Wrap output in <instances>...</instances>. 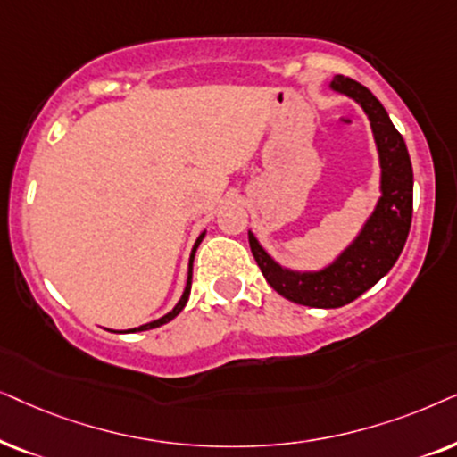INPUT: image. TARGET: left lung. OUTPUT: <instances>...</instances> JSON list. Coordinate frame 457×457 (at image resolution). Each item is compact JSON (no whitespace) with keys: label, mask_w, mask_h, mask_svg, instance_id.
<instances>
[{"label":"left lung","mask_w":457,"mask_h":457,"mask_svg":"<svg viewBox=\"0 0 457 457\" xmlns=\"http://www.w3.org/2000/svg\"><path fill=\"white\" fill-rule=\"evenodd\" d=\"M328 89L360 104L372 127L380 165V196L372 212L355 238L320 270L282 265L248 229L253 257L271 288L292 303L318 309H337L355 301L391 271L410 234L413 204L410 152L378 97L361 83L343 75L334 77Z\"/></svg>","instance_id":"left-lung-1"}]
</instances>
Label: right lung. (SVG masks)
Returning <instances> with one entry per match:
<instances>
[{
  "mask_svg": "<svg viewBox=\"0 0 457 457\" xmlns=\"http://www.w3.org/2000/svg\"><path fill=\"white\" fill-rule=\"evenodd\" d=\"M204 234H206V229H204V232H200V236H198L196 242H194V246H192V253H190V263H187V279H186V288H184V292H181V296H179L178 305H175V307H173L171 312H169V313L162 315V318H158V320H152V321H148V324H144V326H137V328H131V330H123V332H142V330H152V328H158V326L167 324V321H171L173 318H178V315L181 313V309L186 307L187 299H190V290H192V263H194V254H196V248L200 246V242H203Z\"/></svg>",
  "mask_w": 457,
  "mask_h": 457,
  "instance_id": "right-lung-1",
  "label": "right lung"
}]
</instances>
